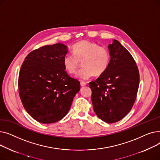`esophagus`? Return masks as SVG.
<instances>
[{
  "mask_svg": "<svg viewBox=\"0 0 160 160\" xmlns=\"http://www.w3.org/2000/svg\"><path fill=\"white\" fill-rule=\"evenodd\" d=\"M86 85H87V83L85 82H80V86H81L82 87L85 86H86Z\"/></svg>",
  "mask_w": 160,
  "mask_h": 160,
  "instance_id": "obj_1",
  "label": "esophagus"
}]
</instances>
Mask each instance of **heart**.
<instances>
[{
  "mask_svg": "<svg viewBox=\"0 0 160 160\" xmlns=\"http://www.w3.org/2000/svg\"><path fill=\"white\" fill-rule=\"evenodd\" d=\"M72 54H67L63 60L65 71L72 74L77 72L80 62L83 67L77 73V78L88 80L94 74L100 75L108 68L111 56L109 50L94 42L83 40L74 44Z\"/></svg>",
  "mask_w": 160,
  "mask_h": 160,
  "instance_id": "1",
  "label": "heart"
}]
</instances>
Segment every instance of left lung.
<instances>
[{"mask_svg":"<svg viewBox=\"0 0 160 160\" xmlns=\"http://www.w3.org/2000/svg\"><path fill=\"white\" fill-rule=\"evenodd\" d=\"M111 60L108 69L89 86L94 112L108 123L123 119L135 102L139 84V73L130 53L113 39L108 45Z\"/></svg>","mask_w":160,"mask_h":160,"instance_id":"obj_1","label":"left lung"}]
</instances>
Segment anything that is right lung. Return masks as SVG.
<instances>
[{
    "label": "right lung",
    "instance_id": "1",
    "mask_svg": "<svg viewBox=\"0 0 160 160\" xmlns=\"http://www.w3.org/2000/svg\"><path fill=\"white\" fill-rule=\"evenodd\" d=\"M67 47L45 45L25 58L19 74V93L26 111L37 121L50 124L68 113L80 83L65 71Z\"/></svg>",
    "mask_w": 160,
    "mask_h": 160
}]
</instances>
